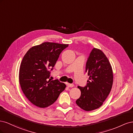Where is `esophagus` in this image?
<instances>
[{"mask_svg":"<svg viewBox=\"0 0 133 133\" xmlns=\"http://www.w3.org/2000/svg\"><path fill=\"white\" fill-rule=\"evenodd\" d=\"M66 85L68 87H73L74 84H70V83H66Z\"/></svg>","mask_w":133,"mask_h":133,"instance_id":"34e87169","label":"esophagus"}]
</instances>
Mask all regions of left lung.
<instances>
[{"label": "left lung", "mask_w": 133, "mask_h": 133, "mask_svg": "<svg viewBox=\"0 0 133 133\" xmlns=\"http://www.w3.org/2000/svg\"><path fill=\"white\" fill-rule=\"evenodd\" d=\"M85 69L89 78L85 87H78L81 95L76 100V104L84 110L91 111L101 107L109 94L113 73L106 55L95 48L87 60Z\"/></svg>", "instance_id": "left-lung-1"}]
</instances>
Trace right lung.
<instances>
[{"mask_svg":"<svg viewBox=\"0 0 133 133\" xmlns=\"http://www.w3.org/2000/svg\"><path fill=\"white\" fill-rule=\"evenodd\" d=\"M69 44L45 42L34 46L24 56L19 69V83L27 99L35 106L53 104L65 89V84L50 79L59 55Z\"/></svg>","mask_w":133,"mask_h":133,"instance_id":"right-lung-1","label":"right lung"}]
</instances>
